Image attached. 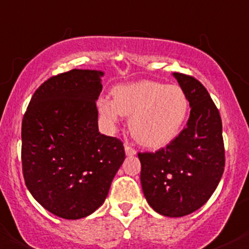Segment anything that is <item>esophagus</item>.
Instances as JSON below:
<instances>
[{"instance_id":"34e87169","label":"esophagus","mask_w":249,"mask_h":249,"mask_svg":"<svg viewBox=\"0 0 249 249\" xmlns=\"http://www.w3.org/2000/svg\"><path fill=\"white\" fill-rule=\"evenodd\" d=\"M124 151H126L127 156H135L136 155V150L129 143H124Z\"/></svg>"}]
</instances>
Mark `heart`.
<instances>
[{
  "mask_svg": "<svg viewBox=\"0 0 249 249\" xmlns=\"http://www.w3.org/2000/svg\"><path fill=\"white\" fill-rule=\"evenodd\" d=\"M113 99L101 97L97 109L108 128L129 117V131L146 147H162L175 140L189 114V98L179 86L142 80L113 89Z\"/></svg>",
  "mask_w": 249,
  "mask_h": 249,
  "instance_id": "b5f03b06",
  "label": "heart"
}]
</instances>
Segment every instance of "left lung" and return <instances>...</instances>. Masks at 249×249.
I'll list each match as a JSON object with an SVG mask.
<instances>
[{
	"label": "left lung",
	"mask_w": 249,
	"mask_h": 249,
	"mask_svg": "<svg viewBox=\"0 0 249 249\" xmlns=\"http://www.w3.org/2000/svg\"><path fill=\"white\" fill-rule=\"evenodd\" d=\"M190 104L186 127L165 148L140 152L141 185L155 212L170 218L188 215L209 200L224 171V143L218 108L193 76L173 73Z\"/></svg>",
	"instance_id": "left-lung-1"
}]
</instances>
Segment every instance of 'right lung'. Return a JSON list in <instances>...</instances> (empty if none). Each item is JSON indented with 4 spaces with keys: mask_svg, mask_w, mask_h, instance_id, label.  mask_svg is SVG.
<instances>
[{
    "mask_svg": "<svg viewBox=\"0 0 249 249\" xmlns=\"http://www.w3.org/2000/svg\"><path fill=\"white\" fill-rule=\"evenodd\" d=\"M103 71L73 69L34 93L21 128L25 184L35 200L64 219H80L104 203L124 161L123 143L98 131Z\"/></svg>",
    "mask_w": 249,
    "mask_h": 249,
    "instance_id": "1",
    "label": "right lung"
}]
</instances>
